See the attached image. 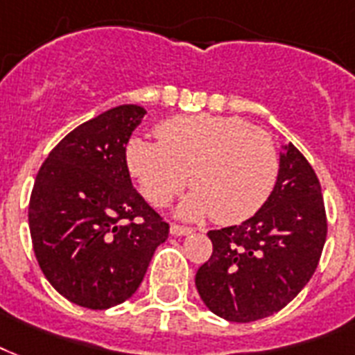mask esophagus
I'll use <instances>...</instances> for the list:
<instances>
[{
	"mask_svg": "<svg viewBox=\"0 0 355 355\" xmlns=\"http://www.w3.org/2000/svg\"><path fill=\"white\" fill-rule=\"evenodd\" d=\"M170 233H172L174 237H185V235H191L192 230H191V227L172 224V226H170Z\"/></svg>",
	"mask_w": 355,
	"mask_h": 355,
	"instance_id": "1",
	"label": "esophagus"
}]
</instances>
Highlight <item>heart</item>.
Listing matches in <instances>:
<instances>
[{
	"instance_id": "1",
	"label": "heart",
	"mask_w": 355,
	"mask_h": 355,
	"mask_svg": "<svg viewBox=\"0 0 355 355\" xmlns=\"http://www.w3.org/2000/svg\"><path fill=\"white\" fill-rule=\"evenodd\" d=\"M159 142L131 139L129 172L157 207L189 185L194 192L178 209L187 220L213 216L239 224L259 211L274 191L279 155L266 131L237 116H175L157 125Z\"/></svg>"
}]
</instances>
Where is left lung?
<instances>
[{"instance_id": "1", "label": "left lung", "mask_w": 355, "mask_h": 355, "mask_svg": "<svg viewBox=\"0 0 355 355\" xmlns=\"http://www.w3.org/2000/svg\"><path fill=\"white\" fill-rule=\"evenodd\" d=\"M328 233L320 183L295 144L279 152L265 205L241 226L209 232L213 254L196 272L203 304L230 322H254L287 306L311 279Z\"/></svg>"}]
</instances>
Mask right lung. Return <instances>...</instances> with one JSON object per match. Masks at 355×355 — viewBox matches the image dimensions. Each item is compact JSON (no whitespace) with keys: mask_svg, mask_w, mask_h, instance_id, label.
Returning <instances> with one entry per match:
<instances>
[{"mask_svg":"<svg viewBox=\"0 0 355 355\" xmlns=\"http://www.w3.org/2000/svg\"><path fill=\"white\" fill-rule=\"evenodd\" d=\"M146 109L118 105L51 150L29 200L33 250L66 300L109 309L135 295L168 224L135 191L125 146Z\"/></svg>","mask_w":355,"mask_h":355,"instance_id":"add662e5","label":"right lung"}]
</instances>
